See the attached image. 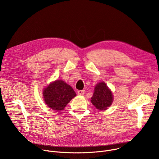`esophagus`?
Returning <instances> with one entry per match:
<instances>
[{"mask_svg":"<svg viewBox=\"0 0 159 159\" xmlns=\"http://www.w3.org/2000/svg\"><path fill=\"white\" fill-rule=\"evenodd\" d=\"M77 94L79 95H84V90H78L77 91Z\"/></svg>","mask_w":159,"mask_h":159,"instance_id":"1","label":"esophagus"}]
</instances>
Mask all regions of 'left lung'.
<instances>
[{"mask_svg": "<svg viewBox=\"0 0 159 159\" xmlns=\"http://www.w3.org/2000/svg\"><path fill=\"white\" fill-rule=\"evenodd\" d=\"M113 101V96L111 90L107 85L101 82L98 83L94 89V92L91 98L92 104L99 110H104L109 107Z\"/></svg>", "mask_w": 159, "mask_h": 159, "instance_id": "8db88e82", "label": "left lung"}]
</instances>
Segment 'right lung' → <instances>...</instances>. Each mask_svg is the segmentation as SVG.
<instances>
[{
	"label": "right lung",
	"instance_id": "obj_1",
	"mask_svg": "<svg viewBox=\"0 0 159 159\" xmlns=\"http://www.w3.org/2000/svg\"><path fill=\"white\" fill-rule=\"evenodd\" d=\"M43 94L46 104L52 109L59 112L76 96L72 87L61 80L50 83L44 89Z\"/></svg>",
	"mask_w": 159,
	"mask_h": 159
}]
</instances>
